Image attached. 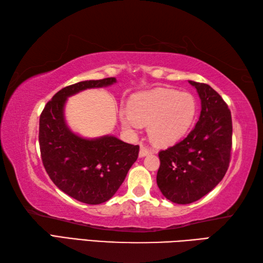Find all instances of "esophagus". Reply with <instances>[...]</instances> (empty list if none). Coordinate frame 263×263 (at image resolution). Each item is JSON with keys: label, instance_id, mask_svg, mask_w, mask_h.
<instances>
[{"label": "esophagus", "instance_id": "1", "mask_svg": "<svg viewBox=\"0 0 263 263\" xmlns=\"http://www.w3.org/2000/svg\"><path fill=\"white\" fill-rule=\"evenodd\" d=\"M149 154H152V150H150L147 146H143V144H141L140 152H139V156H140V157H144V156H147Z\"/></svg>", "mask_w": 263, "mask_h": 263}]
</instances>
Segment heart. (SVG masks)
Returning a JSON list of instances; mask_svg holds the SVG:
<instances>
[{
    "label": "heart",
    "instance_id": "b5f03b06",
    "mask_svg": "<svg viewBox=\"0 0 263 263\" xmlns=\"http://www.w3.org/2000/svg\"><path fill=\"white\" fill-rule=\"evenodd\" d=\"M127 110L128 115H121L123 125L127 128H135L137 123L148 125L152 142L165 147L187 132L197 114V102L191 93L157 88L133 95Z\"/></svg>",
    "mask_w": 263,
    "mask_h": 263
}]
</instances>
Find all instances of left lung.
<instances>
[{
	"instance_id": "left-lung-1",
	"label": "left lung",
	"mask_w": 263,
	"mask_h": 263,
	"mask_svg": "<svg viewBox=\"0 0 263 263\" xmlns=\"http://www.w3.org/2000/svg\"><path fill=\"white\" fill-rule=\"evenodd\" d=\"M189 82L201 99L200 119L186 138L158 154L157 185L178 204L208 194L225 176L232 152V114L225 100L206 83Z\"/></svg>"
}]
</instances>
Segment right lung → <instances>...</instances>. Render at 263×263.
I'll use <instances>...</instances> for the list:
<instances>
[{"mask_svg":"<svg viewBox=\"0 0 263 263\" xmlns=\"http://www.w3.org/2000/svg\"><path fill=\"white\" fill-rule=\"evenodd\" d=\"M116 82L115 78L88 80L61 89L39 117V148L49 178L61 191L88 204L106 202L116 193L139 155V146L113 136L83 139L65 124L66 98L88 88Z\"/></svg>","mask_w":263,"mask_h":263,"instance_id":"1","label":"right lung"}]
</instances>
